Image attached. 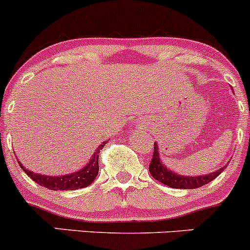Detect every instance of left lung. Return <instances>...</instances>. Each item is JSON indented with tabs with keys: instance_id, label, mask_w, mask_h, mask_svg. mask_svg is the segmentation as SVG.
I'll return each instance as SVG.
<instances>
[{
	"instance_id": "left-lung-1",
	"label": "left lung",
	"mask_w": 250,
	"mask_h": 250,
	"mask_svg": "<svg viewBox=\"0 0 250 250\" xmlns=\"http://www.w3.org/2000/svg\"><path fill=\"white\" fill-rule=\"evenodd\" d=\"M226 167H228V165L220 167L217 171L205 174V176H182V174L169 169L163 163L160 154H159L158 144L155 142L154 143V155L150 165H149V172L154 179L163 183L167 187L174 188V189H196V188L208 184L213 179L217 178Z\"/></svg>"
}]
</instances>
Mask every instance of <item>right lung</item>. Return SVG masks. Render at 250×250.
<instances>
[{"label": "right lung", "instance_id": "right-lung-1", "mask_svg": "<svg viewBox=\"0 0 250 250\" xmlns=\"http://www.w3.org/2000/svg\"><path fill=\"white\" fill-rule=\"evenodd\" d=\"M106 144L104 142L97 146L95 153L92 154L91 159L89 160L83 168L78 169V171L73 172V173L68 174H60V176H47V174L35 173V172L30 171V169L25 168L22 164L18 160L20 167L24 169L25 173L30 177L32 181H35L37 184L42 185V187L48 188L50 190H76L82 189V188L89 187L92 182L96 179L97 174H99V154L102 146Z\"/></svg>", "mask_w": 250, "mask_h": 250}]
</instances>
